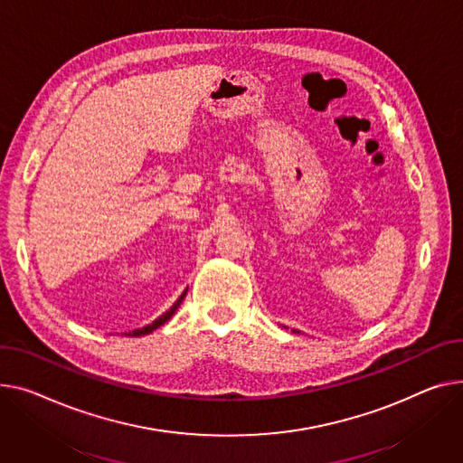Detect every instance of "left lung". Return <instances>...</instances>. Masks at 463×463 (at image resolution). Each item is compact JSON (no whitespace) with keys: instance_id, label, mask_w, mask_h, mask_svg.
<instances>
[{"instance_id":"1","label":"left lung","mask_w":463,"mask_h":463,"mask_svg":"<svg viewBox=\"0 0 463 463\" xmlns=\"http://www.w3.org/2000/svg\"><path fill=\"white\" fill-rule=\"evenodd\" d=\"M292 331H294V333H298V331H296V329H292Z\"/></svg>"}]
</instances>
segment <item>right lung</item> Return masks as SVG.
<instances>
[{
	"mask_svg": "<svg viewBox=\"0 0 463 463\" xmlns=\"http://www.w3.org/2000/svg\"><path fill=\"white\" fill-rule=\"evenodd\" d=\"M188 292V290H186ZM186 292H184L175 303H173V307H171V309L169 311H165L160 318H156V320H154L152 324H148V326H145V327H141V329H134V331H130L128 333V336H141V335H148V333H152L154 329H158L160 326H164L173 315H175V311L178 309V307H180V303H182V299H184V296H186Z\"/></svg>",
	"mask_w": 463,
	"mask_h": 463,
	"instance_id": "right-lung-1",
	"label": "right lung"
}]
</instances>
